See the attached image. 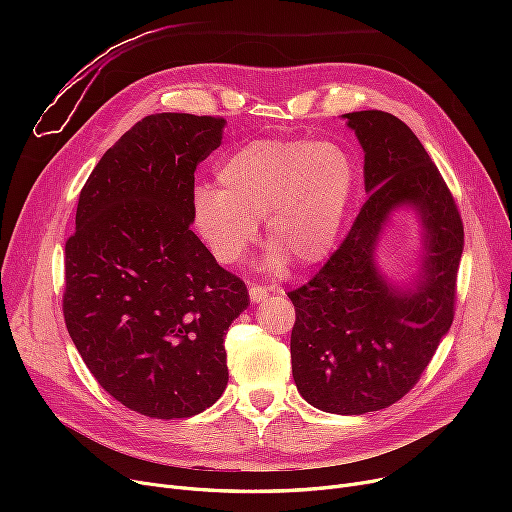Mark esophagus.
<instances>
[{
    "label": "esophagus",
    "mask_w": 512,
    "mask_h": 512,
    "mask_svg": "<svg viewBox=\"0 0 512 512\" xmlns=\"http://www.w3.org/2000/svg\"><path fill=\"white\" fill-rule=\"evenodd\" d=\"M272 288H265V286H259V284H253L249 286V297H251V303H261L265 301L267 294H270Z\"/></svg>",
    "instance_id": "34e87169"
}]
</instances>
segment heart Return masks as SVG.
Listing matches in <instances>:
<instances>
[{
	"label": "heart",
	"mask_w": 512,
	"mask_h": 512,
	"mask_svg": "<svg viewBox=\"0 0 512 512\" xmlns=\"http://www.w3.org/2000/svg\"><path fill=\"white\" fill-rule=\"evenodd\" d=\"M353 184V159L336 143L253 141L220 161L215 188H195V228L215 259L236 265L263 220L265 240L274 245L267 270L282 272L288 259L315 265L336 245Z\"/></svg>",
	"instance_id": "obj_1"
}]
</instances>
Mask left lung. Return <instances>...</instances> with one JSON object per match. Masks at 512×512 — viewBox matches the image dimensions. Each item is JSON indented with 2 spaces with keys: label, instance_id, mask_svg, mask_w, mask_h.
<instances>
[{
  "label": "left lung",
  "instance_id": "left-lung-1",
  "mask_svg": "<svg viewBox=\"0 0 512 512\" xmlns=\"http://www.w3.org/2000/svg\"><path fill=\"white\" fill-rule=\"evenodd\" d=\"M342 118L363 147L369 199L328 263L288 292L297 311L290 357L309 405L363 415L405 396L448 334L465 240L444 178L405 122L378 110ZM402 206L418 213L422 255L418 274L394 285L374 251L389 215Z\"/></svg>",
  "mask_w": 512,
  "mask_h": 512
}]
</instances>
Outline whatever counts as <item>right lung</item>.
<instances>
[{
    "mask_svg": "<svg viewBox=\"0 0 512 512\" xmlns=\"http://www.w3.org/2000/svg\"><path fill=\"white\" fill-rule=\"evenodd\" d=\"M226 120L151 114L107 149L66 242L64 319L99 386L130 411L193 417L228 384L224 336L245 282L191 230L195 170Z\"/></svg>",
    "mask_w": 512,
    "mask_h": 512,
    "instance_id": "right-lung-1",
    "label": "right lung"
}]
</instances>
